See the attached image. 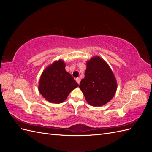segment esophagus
I'll return each instance as SVG.
<instances>
[{
	"mask_svg": "<svg viewBox=\"0 0 152 152\" xmlns=\"http://www.w3.org/2000/svg\"><path fill=\"white\" fill-rule=\"evenodd\" d=\"M75 80H76V82H77V83H78V84H80V78H76Z\"/></svg>",
	"mask_w": 152,
	"mask_h": 152,
	"instance_id": "obj_1",
	"label": "esophagus"
}]
</instances>
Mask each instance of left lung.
<instances>
[{"label": "left lung", "mask_w": 152, "mask_h": 152, "mask_svg": "<svg viewBox=\"0 0 152 152\" xmlns=\"http://www.w3.org/2000/svg\"><path fill=\"white\" fill-rule=\"evenodd\" d=\"M85 77L79 87L86 102L93 107L108 103L115 94L117 82L108 63L96 56L87 61Z\"/></svg>", "instance_id": "8db88e82"}]
</instances>
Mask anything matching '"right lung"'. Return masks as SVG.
I'll return each instance as SVG.
<instances>
[{"mask_svg":"<svg viewBox=\"0 0 152 152\" xmlns=\"http://www.w3.org/2000/svg\"><path fill=\"white\" fill-rule=\"evenodd\" d=\"M62 59L54 61L45 68L40 75L38 89L43 97L53 103H61L79 86L70 73L65 70Z\"/></svg>","mask_w":152,"mask_h":152,"instance_id":"1","label":"right lung"}]
</instances>
